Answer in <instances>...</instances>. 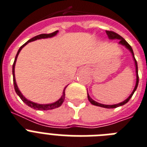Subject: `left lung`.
Instances as JSON below:
<instances>
[{"label":"left lung","instance_id":"8db88e82","mask_svg":"<svg viewBox=\"0 0 147 147\" xmlns=\"http://www.w3.org/2000/svg\"><path fill=\"white\" fill-rule=\"evenodd\" d=\"M107 32V35H108V38L109 39H110V40H119V45H122L125 47V48H127L128 51L131 52V53L132 54V57H133V59L134 61V65H135V69H136V84L135 86H134V88L133 91L131 92V94H130V96L127 97L126 100H125L124 101L122 102H119V103H117V104H113V105H106V104H102V103H100V102H96L95 100H94L90 96H89V94L88 93V100L90 101V102L91 104L94 105V106H96V107H103V108H107V109H113V108H116V107H121V106H123L125 105V103H127L129 100L131 98V96H133L134 93L135 92V90H137V88H138V82H139V77H138V63L136 61L135 59V57H134V52H133V50H132V47L130 46V45L125 40V39L122 38L121 36H120L119 34H118L117 33L114 32H111V31H106Z\"/></svg>","mask_w":147,"mask_h":147}]
</instances>
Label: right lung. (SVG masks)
<instances>
[{
	"label": "right lung",
	"instance_id": "1",
	"mask_svg": "<svg viewBox=\"0 0 147 147\" xmlns=\"http://www.w3.org/2000/svg\"><path fill=\"white\" fill-rule=\"evenodd\" d=\"M59 32V31H56V32H53V33H51V34H39V35H37V36L34 37V38H31L30 40H28L27 42H26L22 46L20 47V48L19 49V51H18L15 57V60H14V63L13 64V84H14V89H15L16 93L17 94V95L20 97V99L23 101L25 103H26L27 106H28L31 108L34 109H37V110H49V109H53L58 108L63 104V101L65 100V90L66 87H65V88L63 89V94H62L61 97L57 100L56 102H52V103H48V104H39V103H37V102H32V101L28 100V99H26L25 96L22 95V94L20 92V89L18 88L17 84H16V78H15V65L16 63V59H17L18 55L20 53V52L21 51L22 48H23L24 47L26 46L27 44H28L29 42H32V41H34V40H38V39H41V38H52V37L56 36L57 34V33Z\"/></svg>",
	"mask_w": 147,
	"mask_h": 147
}]
</instances>
